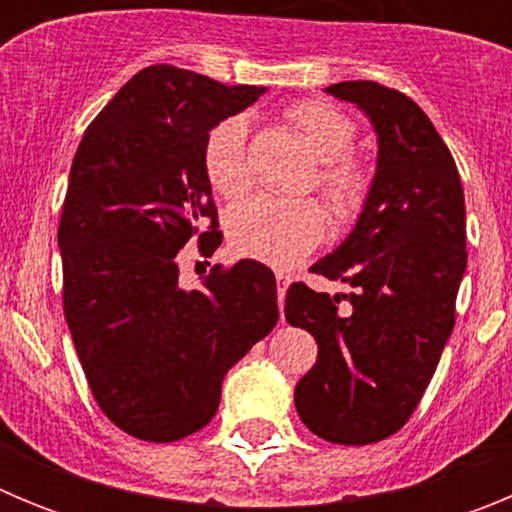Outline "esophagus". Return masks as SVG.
<instances>
[{
  "label": "esophagus",
  "instance_id": "1",
  "mask_svg": "<svg viewBox=\"0 0 512 512\" xmlns=\"http://www.w3.org/2000/svg\"><path fill=\"white\" fill-rule=\"evenodd\" d=\"M277 282H279V289H277L279 305L284 307V297H287V287H289V274H287V271H277Z\"/></svg>",
  "mask_w": 512,
  "mask_h": 512
}]
</instances>
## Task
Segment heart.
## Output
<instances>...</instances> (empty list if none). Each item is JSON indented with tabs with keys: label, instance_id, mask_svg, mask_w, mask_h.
<instances>
[{
	"label": "heart",
	"instance_id": "b5f03b06",
	"mask_svg": "<svg viewBox=\"0 0 512 512\" xmlns=\"http://www.w3.org/2000/svg\"><path fill=\"white\" fill-rule=\"evenodd\" d=\"M289 122L302 133L315 158L323 161L318 187L333 212L351 217L364 205L369 176L348 158L354 148L356 122L338 107L318 99L292 104ZM205 174L225 197L246 192L251 184L248 158V117L230 115L217 122L205 140ZM228 233L235 251L274 266H292L323 241L325 212L312 200H287L277 194H256L241 202L228 217Z\"/></svg>",
	"mask_w": 512,
	"mask_h": 512
}]
</instances>
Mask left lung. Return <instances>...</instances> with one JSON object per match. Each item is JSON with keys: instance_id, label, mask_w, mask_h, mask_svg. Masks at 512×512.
Wrapping results in <instances>:
<instances>
[{"instance_id": "left-lung-1", "label": "left lung", "mask_w": 512, "mask_h": 512, "mask_svg": "<svg viewBox=\"0 0 512 512\" xmlns=\"http://www.w3.org/2000/svg\"><path fill=\"white\" fill-rule=\"evenodd\" d=\"M325 92L369 117L377 171L354 230L312 264L354 292L330 297L297 282L284 315L318 343L295 387L302 423L330 443L366 446L408 423L436 372L467 269V212L451 151L413 99L377 81Z\"/></svg>"}]
</instances>
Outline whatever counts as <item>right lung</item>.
Segmentation results:
<instances>
[{
    "mask_svg": "<svg viewBox=\"0 0 512 512\" xmlns=\"http://www.w3.org/2000/svg\"><path fill=\"white\" fill-rule=\"evenodd\" d=\"M264 92L158 63L110 99L76 148L58 225L63 312L97 405L143 441L210 423L230 366L279 320L277 279L259 261L212 269L200 289H184L176 266L192 238L205 256L223 241L207 135Z\"/></svg>",
    "mask_w": 512,
    "mask_h": 512,
    "instance_id": "obj_1",
    "label": "right lung"
}]
</instances>
